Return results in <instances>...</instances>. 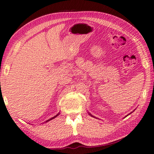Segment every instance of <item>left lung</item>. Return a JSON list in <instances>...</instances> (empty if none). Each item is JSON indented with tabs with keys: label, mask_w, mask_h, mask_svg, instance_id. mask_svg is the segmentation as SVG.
<instances>
[{
	"label": "left lung",
	"mask_w": 154,
	"mask_h": 154,
	"mask_svg": "<svg viewBox=\"0 0 154 154\" xmlns=\"http://www.w3.org/2000/svg\"><path fill=\"white\" fill-rule=\"evenodd\" d=\"M90 115H91V114H90Z\"/></svg>",
	"instance_id": "8db88e82"
}]
</instances>
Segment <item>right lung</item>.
<instances>
[{
    "mask_svg": "<svg viewBox=\"0 0 154 154\" xmlns=\"http://www.w3.org/2000/svg\"><path fill=\"white\" fill-rule=\"evenodd\" d=\"M58 114H57V115L55 116H53V118H51V119H48V120L47 121H46V122H48V121H51V120H52V119H54V118H55V117H57V115H58Z\"/></svg>",
    "mask_w": 154,
    "mask_h": 154,
    "instance_id": "1",
    "label": "right lung"
}]
</instances>
